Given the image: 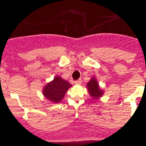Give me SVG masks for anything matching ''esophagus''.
Segmentation results:
<instances>
[{
	"label": "esophagus",
	"mask_w": 146,
	"mask_h": 146,
	"mask_svg": "<svg viewBox=\"0 0 146 146\" xmlns=\"http://www.w3.org/2000/svg\"><path fill=\"white\" fill-rule=\"evenodd\" d=\"M82 82V79L81 78H80V79H79V80H76V81H75V84H77V85L81 84Z\"/></svg>",
	"instance_id": "1"
}]
</instances>
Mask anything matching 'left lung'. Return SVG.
Wrapping results in <instances>:
<instances>
[{"instance_id":"1","label":"left lung","mask_w":146,"mask_h":146,"mask_svg":"<svg viewBox=\"0 0 146 146\" xmlns=\"http://www.w3.org/2000/svg\"><path fill=\"white\" fill-rule=\"evenodd\" d=\"M87 88L90 95L94 99H97L103 95V91L100 89L98 82L95 78H92L89 82L87 84Z\"/></svg>"}]
</instances>
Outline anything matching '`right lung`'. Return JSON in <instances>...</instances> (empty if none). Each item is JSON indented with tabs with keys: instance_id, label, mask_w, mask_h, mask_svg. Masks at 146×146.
I'll return each mask as SVG.
<instances>
[{
	"instance_id": "1",
	"label": "right lung",
	"mask_w": 146,
	"mask_h": 146,
	"mask_svg": "<svg viewBox=\"0 0 146 146\" xmlns=\"http://www.w3.org/2000/svg\"><path fill=\"white\" fill-rule=\"evenodd\" d=\"M72 85L66 80L57 76L47 84L43 89V95L48 101L58 103L62 100L65 93Z\"/></svg>"
}]
</instances>
